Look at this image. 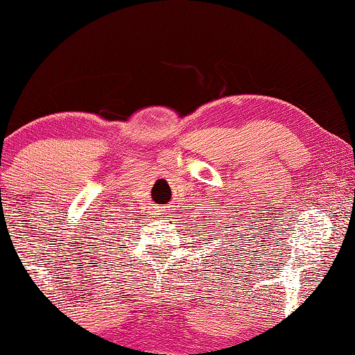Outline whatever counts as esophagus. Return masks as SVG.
Wrapping results in <instances>:
<instances>
[{"mask_svg": "<svg viewBox=\"0 0 355 355\" xmlns=\"http://www.w3.org/2000/svg\"><path fill=\"white\" fill-rule=\"evenodd\" d=\"M171 211H172L171 207H162V215L164 216H171Z\"/></svg>", "mask_w": 355, "mask_h": 355, "instance_id": "1", "label": "esophagus"}]
</instances>
